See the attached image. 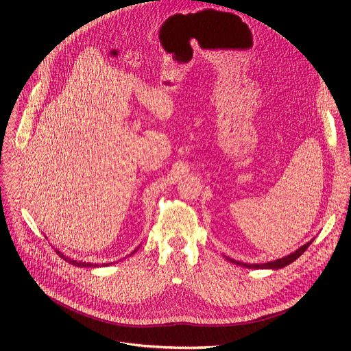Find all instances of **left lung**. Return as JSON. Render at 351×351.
I'll use <instances>...</instances> for the list:
<instances>
[{
    "label": "left lung",
    "mask_w": 351,
    "mask_h": 351,
    "mask_svg": "<svg viewBox=\"0 0 351 351\" xmlns=\"http://www.w3.org/2000/svg\"><path fill=\"white\" fill-rule=\"evenodd\" d=\"M311 242H313V241H310L308 243H306L304 246H302L300 249H298L294 253H290L289 256L282 257V259H278V261H274V262L262 263V265H249V263L236 262V261H233V259H229V257H228V261L232 262V263H234V265H241V266H243V267H247V269H282V267H285V266L293 263L294 261L298 259V257H300V256L306 252V249L311 245Z\"/></svg>",
    "instance_id": "obj_1"
}]
</instances>
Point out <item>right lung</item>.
Returning <instances> with one entry per match:
<instances>
[{
  "mask_svg": "<svg viewBox=\"0 0 351 351\" xmlns=\"http://www.w3.org/2000/svg\"><path fill=\"white\" fill-rule=\"evenodd\" d=\"M58 253V256L60 257H62V259L65 261V262H68L69 265H73V266H78V267H95V266H98V265H94V263H85V262H78V261H73V259H71V257H68V256H64L60 250H55ZM105 266V265H104Z\"/></svg>",
  "mask_w": 351,
  "mask_h": 351,
  "instance_id": "add662e5",
  "label": "right lung"
}]
</instances>
